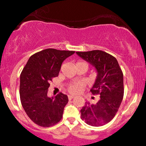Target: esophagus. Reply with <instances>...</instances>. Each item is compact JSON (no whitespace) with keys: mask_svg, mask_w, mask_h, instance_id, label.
<instances>
[{"mask_svg":"<svg viewBox=\"0 0 146 146\" xmlns=\"http://www.w3.org/2000/svg\"><path fill=\"white\" fill-rule=\"evenodd\" d=\"M74 98V96H73V95H68V100H72Z\"/></svg>","mask_w":146,"mask_h":146,"instance_id":"obj_1","label":"esophagus"}]
</instances>
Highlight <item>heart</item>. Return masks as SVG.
Instances as JSON below:
<instances>
[{"instance_id":"1","label":"heart","mask_w":146,"mask_h":146,"mask_svg":"<svg viewBox=\"0 0 146 146\" xmlns=\"http://www.w3.org/2000/svg\"><path fill=\"white\" fill-rule=\"evenodd\" d=\"M82 87H83V84L81 82H76V83L70 85L68 90L69 92H70L71 94H78L81 92Z\"/></svg>"}]
</instances>
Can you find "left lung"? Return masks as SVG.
Wrapping results in <instances>:
<instances>
[{"mask_svg":"<svg viewBox=\"0 0 146 146\" xmlns=\"http://www.w3.org/2000/svg\"><path fill=\"white\" fill-rule=\"evenodd\" d=\"M76 54L96 68L98 76L90 92L100 95L95 104L85 102L80 110L81 119L88 125L100 126L116 115L123 97V76L115 57L100 50Z\"/></svg>","mask_w":146,"mask_h":146,"instance_id":"left-lung-1","label":"left lung"}]
</instances>
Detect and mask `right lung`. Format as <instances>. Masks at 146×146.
<instances>
[{"label":"right lung","instance_id":"right-lung-1","mask_svg":"<svg viewBox=\"0 0 146 146\" xmlns=\"http://www.w3.org/2000/svg\"><path fill=\"white\" fill-rule=\"evenodd\" d=\"M73 51L46 48L31 56L20 74V95L29 119L42 127H49L62 119L68 96L62 92L47 96L50 81L58 76L61 64Z\"/></svg>","mask_w":146,"mask_h":146}]
</instances>
